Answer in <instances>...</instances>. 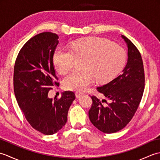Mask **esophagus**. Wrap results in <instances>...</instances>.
I'll list each match as a JSON object with an SVG mask.
<instances>
[{"instance_id": "34e87169", "label": "esophagus", "mask_w": 160, "mask_h": 160, "mask_svg": "<svg viewBox=\"0 0 160 160\" xmlns=\"http://www.w3.org/2000/svg\"><path fill=\"white\" fill-rule=\"evenodd\" d=\"M83 93H81V92H76V98H80L81 96H82Z\"/></svg>"}]
</instances>
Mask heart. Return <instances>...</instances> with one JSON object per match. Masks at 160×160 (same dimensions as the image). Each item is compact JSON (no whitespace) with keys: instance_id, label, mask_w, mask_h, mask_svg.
I'll use <instances>...</instances> for the list:
<instances>
[{"instance_id":"b5f03b06","label":"heart","mask_w":160,"mask_h":160,"mask_svg":"<svg viewBox=\"0 0 160 160\" xmlns=\"http://www.w3.org/2000/svg\"><path fill=\"white\" fill-rule=\"evenodd\" d=\"M71 49L58 48L53 62L57 71L64 74L73 66L75 56L84 58L82 70H76L64 78L63 86L67 90H85L95 79L98 82H108L123 69L125 51L116 44L99 37H88L71 44Z\"/></svg>"}]
</instances>
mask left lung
Returning <instances> with one entry per match:
<instances>
[{"label": "left lung", "instance_id": "1", "mask_svg": "<svg viewBox=\"0 0 160 160\" xmlns=\"http://www.w3.org/2000/svg\"><path fill=\"white\" fill-rule=\"evenodd\" d=\"M128 48L127 62L122 73L97 90L106 100L92 96L89 111L91 123L105 133H113L124 128L131 121L140 103L144 89V71L140 52L127 37L121 35Z\"/></svg>", "mask_w": 160, "mask_h": 160}]
</instances>
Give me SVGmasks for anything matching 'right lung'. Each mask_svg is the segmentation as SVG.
<instances>
[{
  "label": "right lung",
  "instance_id": "obj_1",
  "mask_svg": "<svg viewBox=\"0 0 160 160\" xmlns=\"http://www.w3.org/2000/svg\"><path fill=\"white\" fill-rule=\"evenodd\" d=\"M58 38L51 32L33 36L20 49L13 71V89L20 109L30 125L45 135L56 133L65 125L76 99L72 91H64L58 100L48 97L52 87L58 85L53 63Z\"/></svg>",
  "mask_w": 160,
  "mask_h": 160
}]
</instances>
